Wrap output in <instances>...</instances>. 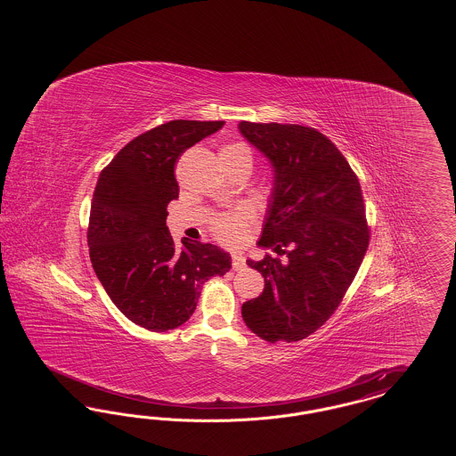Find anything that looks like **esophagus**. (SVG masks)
Listing matches in <instances>:
<instances>
[{
	"label": "esophagus",
	"mask_w": 456,
	"mask_h": 456,
	"mask_svg": "<svg viewBox=\"0 0 456 456\" xmlns=\"http://www.w3.org/2000/svg\"><path fill=\"white\" fill-rule=\"evenodd\" d=\"M246 268V258L242 255H234L232 256V270H244Z\"/></svg>",
	"instance_id": "esophagus-1"
}]
</instances>
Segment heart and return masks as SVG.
Listing matches in <instances>:
<instances>
[{
	"instance_id": "b5f03b06",
	"label": "heart",
	"mask_w": 456,
	"mask_h": 456,
	"mask_svg": "<svg viewBox=\"0 0 456 456\" xmlns=\"http://www.w3.org/2000/svg\"><path fill=\"white\" fill-rule=\"evenodd\" d=\"M220 155L231 157V159H249L251 160V152L244 143L225 145ZM251 220H253V210L246 205H240L238 208H234L232 212H224V214L216 216L212 218L210 225H212L214 236L220 242L238 244L246 236Z\"/></svg>"
}]
</instances>
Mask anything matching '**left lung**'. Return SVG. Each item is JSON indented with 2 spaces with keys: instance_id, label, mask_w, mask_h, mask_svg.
Here are the masks:
<instances>
[{
  "instance_id": "obj_1",
  "label": "left lung",
  "mask_w": 456,
  "mask_h": 456,
  "mask_svg": "<svg viewBox=\"0 0 456 456\" xmlns=\"http://www.w3.org/2000/svg\"><path fill=\"white\" fill-rule=\"evenodd\" d=\"M239 131L273 167L258 244L285 255L248 260L265 289L242 304V320L270 344L299 342L335 313L368 251L361 184L347 159L314 128L240 121Z\"/></svg>"
}]
</instances>
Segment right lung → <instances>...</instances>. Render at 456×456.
Here are the masks:
<instances>
[{
  "label": "right lung",
  "instance_id": "obj_1",
  "mask_svg": "<svg viewBox=\"0 0 456 456\" xmlns=\"http://www.w3.org/2000/svg\"><path fill=\"white\" fill-rule=\"evenodd\" d=\"M224 121L174 119L125 145L99 175L90 205V261L110 301L134 325L167 331L195 313L201 287L231 270L214 244L174 242L167 205L179 196L181 153Z\"/></svg>",
  "mask_w": 456,
  "mask_h": 456
}]
</instances>
